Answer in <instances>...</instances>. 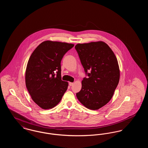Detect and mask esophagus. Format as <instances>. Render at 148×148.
Here are the masks:
<instances>
[{
	"label": "esophagus",
	"mask_w": 148,
	"mask_h": 148,
	"mask_svg": "<svg viewBox=\"0 0 148 148\" xmlns=\"http://www.w3.org/2000/svg\"><path fill=\"white\" fill-rule=\"evenodd\" d=\"M73 84H74L73 83H71V82H70V83H69V85L70 86H72V85H73Z\"/></svg>",
	"instance_id": "1"
}]
</instances>
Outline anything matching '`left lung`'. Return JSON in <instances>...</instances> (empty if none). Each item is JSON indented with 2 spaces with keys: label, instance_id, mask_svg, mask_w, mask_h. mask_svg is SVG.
<instances>
[{
  "label": "left lung",
  "instance_id": "obj_1",
  "mask_svg": "<svg viewBox=\"0 0 148 148\" xmlns=\"http://www.w3.org/2000/svg\"><path fill=\"white\" fill-rule=\"evenodd\" d=\"M75 48L88 76L83 78L77 97L86 108L97 110L110 100L119 83L117 59L103 42L77 44Z\"/></svg>",
  "mask_w": 148,
  "mask_h": 148
}]
</instances>
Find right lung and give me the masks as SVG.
Returning a JSON list of instances; mask_svg holds the SVG:
<instances>
[{"mask_svg":"<svg viewBox=\"0 0 148 148\" xmlns=\"http://www.w3.org/2000/svg\"><path fill=\"white\" fill-rule=\"evenodd\" d=\"M66 42L45 41L39 44L29 59L25 84L33 100L43 109H49L60 101L68 83L62 80L61 61L74 47Z\"/></svg>","mask_w":148,"mask_h":148,"instance_id":"1","label":"right lung"}]
</instances>
